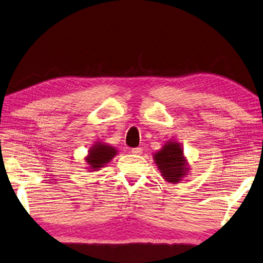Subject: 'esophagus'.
<instances>
[{"mask_svg":"<svg viewBox=\"0 0 263 263\" xmlns=\"http://www.w3.org/2000/svg\"><path fill=\"white\" fill-rule=\"evenodd\" d=\"M142 151H143L142 147H133L130 150V152L134 153V155H141Z\"/></svg>","mask_w":263,"mask_h":263,"instance_id":"esophagus-1","label":"esophagus"}]
</instances>
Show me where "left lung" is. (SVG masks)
I'll return each mask as SVG.
<instances>
[{"label":"left lung","mask_w":263,"mask_h":263,"mask_svg":"<svg viewBox=\"0 0 263 263\" xmlns=\"http://www.w3.org/2000/svg\"><path fill=\"white\" fill-rule=\"evenodd\" d=\"M153 161L163 180L172 184L180 183L189 175V162L183 153L181 143L176 141L166 142L160 150L153 153Z\"/></svg>","instance_id":"8db88e82"}]
</instances>
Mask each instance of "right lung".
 <instances>
[{
	"mask_svg": "<svg viewBox=\"0 0 263 263\" xmlns=\"http://www.w3.org/2000/svg\"><path fill=\"white\" fill-rule=\"evenodd\" d=\"M117 155L118 150L116 147L102 141L96 142L89 148L88 155L85 157L88 172H98L102 167L106 166Z\"/></svg>",
	"mask_w": 263,
	"mask_h": 263,
	"instance_id": "add662e5",
	"label": "right lung"
}]
</instances>
